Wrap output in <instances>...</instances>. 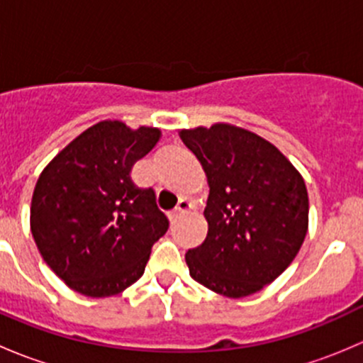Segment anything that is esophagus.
<instances>
[{
  "mask_svg": "<svg viewBox=\"0 0 363 363\" xmlns=\"http://www.w3.org/2000/svg\"><path fill=\"white\" fill-rule=\"evenodd\" d=\"M193 208V202L189 199H181L179 200V203H177V207L174 208V211L170 212V218L172 219H175V218H179V216L181 214H186V212H189Z\"/></svg>",
  "mask_w": 363,
  "mask_h": 363,
  "instance_id": "1",
  "label": "esophagus"
}]
</instances>
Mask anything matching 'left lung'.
<instances>
[{"instance_id":"left-lung-1","label":"left lung","mask_w":363,"mask_h":363,"mask_svg":"<svg viewBox=\"0 0 363 363\" xmlns=\"http://www.w3.org/2000/svg\"><path fill=\"white\" fill-rule=\"evenodd\" d=\"M208 182L207 237L186 252L196 283L230 298L262 290L286 270L309 223L306 182L286 156L232 124L182 130Z\"/></svg>"}]
</instances>
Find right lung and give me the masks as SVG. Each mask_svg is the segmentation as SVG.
I'll list each match as a JSON object with an SVG mask.
<instances>
[{"instance_id": "right-lung-1", "label": "right lung", "mask_w": 363, "mask_h": 363, "mask_svg": "<svg viewBox=\"0 0 363 363\" xmlns=\"http://www.w3.org/2000/svg\"><path fill=\"white\" fill-rule=\"evenodd\" d=\"M161 137L101 121L72 140L40 174L31 200V233L40 255L72 290L112 296L140 279L152 246L168 230L152 188L131 168Z\"/></svg>"}]
</instances>
